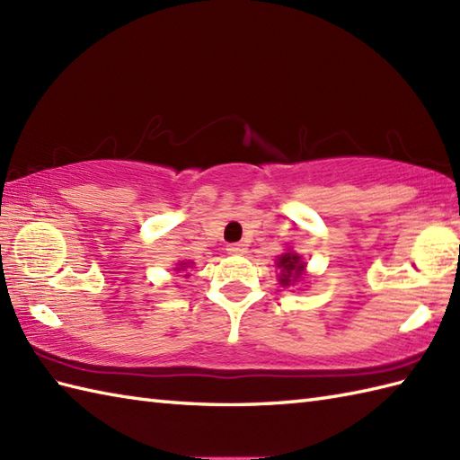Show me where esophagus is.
<instances>
[{
    "mask_svg": "<svg viewBox=\"0 0 460 460\" xmlns=\"http://www.w3.org/2000/svg\"><path fill=\"white\" fill-rule=\"evenodd\" d=\"M227 251L231 252V255H243V252L247 251V245H245V243H231Z\"/></svg>",
    "mask_w": 460,
    "mask_h": 460,
    "instance_id": "esophagus-1",
    "label": "esophagus"
}]
</instances>
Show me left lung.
Returning a JSON list of instances; mask_svg holds the SVG:
<instances>
[{
    "label": "left lung",
    "instance_id": "8db88e82",
    "mask_svg": "<svg viewBox=\"0 0 460 460\" xmlns=\"http://www.w3.org/2000/svg\"><path fill=\"white\" fill-rule=\"evenodd\" d=\"M279 269H280V285L288 287L290 282H296L302 277V270H305V262H300V257L296 252H285L279 259Z\"/></svg>",
    "mask_w": 460,
    "mask_h": 460
}]
</instances>
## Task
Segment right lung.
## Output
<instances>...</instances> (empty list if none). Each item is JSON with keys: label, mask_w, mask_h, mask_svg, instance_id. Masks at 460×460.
<instances>
[{"label": "right lung", "mask_w": 460, "mask_h": 460, "mask_svg": "<svg viewBox=\"0 0 460 460\" xmlns=\"http://www.w3.org/2000/svg\"><path fill=\"white\" fill-rule=\"evenodd\" d=\"M183 265H185V262H181V265H180V267H183ZM178 270H183V269H178Z\"/></svg>", "instance_id": "add662e5"}]
</instances>
